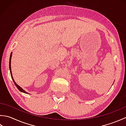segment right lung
Returning <instances> with one entry per match:
<instances>
[{
	"label": "right lung",
	"instance_id": "add662e5",
	"mask_svg": "<svg viewBox=\"0 0 126 126\" xmlns=\"http://www.w3.org/2000/svg\"><path fill=\"white\" fill-rule=\"evenodd\" d=\"M12 52L11 53V55H10V61H9V68H10V74H11V77H12V79L13 80V82H14V83L15 84V85L16 87H17V88L18 89V90L20 91V92H22L23 93H26V94H28L27 92H26L24 90H23L22 88H21L19 85H18L15 82L14 79H13V76H12V72H11V57H12Z\"/></svg>",
	"mask_w": 126,
	"mask_h": 126
}]
</instances>
